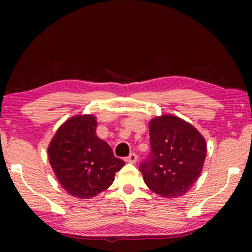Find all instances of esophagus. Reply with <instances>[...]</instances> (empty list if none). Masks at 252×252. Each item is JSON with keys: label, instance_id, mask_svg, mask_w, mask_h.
<instances>
[{"label": "esophagus", "instance_id": "1", "mask_svg": "<svg viewBox=\"0 0 252 252\" xmlns=\"http://www.w3.org/2000/svg\"><path fill=\"white\" fill-rule=\"evenodd\" d=\"M125 160L127 161V163H132V164L136 163V160H137V155H136V154H130L128 157L125 158Z\"/></svg>", "mask_w": 252, "mask_h": 252}]
</instances>
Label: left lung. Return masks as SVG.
Instances as JSON below:
<instances>
[{
	"instance_id": "left-lung-1",
	"label": "left lung",
	"mask_w": 252,
	"mask_h": 252,
	"mask_svg": "<svg viewBox=\"0 0 252 252\" xmlns=\"http://www.w3.org/2000/svg\"><path fill=\"white\" fill-rule=\"evenodd\" d=\"M151 153L140 166L150 190L166 198L185 195L201 174L206 142L191 124L163 115L149 123Z\"/></svg>"
}]
</instances>
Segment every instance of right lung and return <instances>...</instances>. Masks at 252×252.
I'll use <instances>...</instances> for the list:
<instances>
[{
	"mask_svg": "<svg viewBox=\"0 0 252 252\" xmlns=\"http://www.w3.org/2000/svg\"><path fill=\"white\" fill-rule=\"evenodd\" d=\"M96 127L94 115L71 117L62 124L48 147L58 182L73 197H95L112 185L116 172L125 165L96 135Z\"/></svg>",
	"mask_w": 252,
	"mask_h": 252,
	"instance_id": "right-lung-1",
	"label": "right lung"
}]
</instances>
